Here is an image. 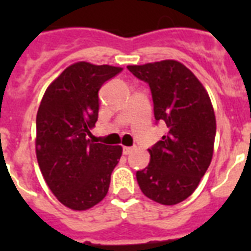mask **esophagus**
Segmentation results:
<instances>
[{"label":"esophagus","instance_id":"1","mask_svg":"<svg viewBox=\"0 0 251 251\" xmlns=\"http://www.w3.org/2000/svg\"><path fill=\"white\" fill-rule=\"evenodd\" d=\"M133 150V147H122V153H124V155H129V153H131Z\"/></svg>","mask_w":251,"mask_h":251}]
</instances>
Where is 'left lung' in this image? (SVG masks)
Instances as JSON below:
<instances>
[{"label": "left lung", "instance_id": "left-lung-1", "mask_svg": "<svg viewBox=\"0 0 251 251\" xmlns=\"http://www.w3.org/2000/svg\"><path fill=\"white\" fill-rule=\"evenodd\" d=\"M150 86L153 116L165 122L168 133L149 149L150 164L137 171L147 198L177 204L189 198L210 167L216 120L210 96L193 73L177 61L127 66Z\"/></svg>", "mask_w": 251, "mask_h": 251}]
</instances>
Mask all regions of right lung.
<instances>
[{
    "mask_svg": "<svg viewBox=\"0 0 251 251\" xmlns=\"http://www.w3.org/2000/svg\"><path fill=\"white\" fill-rule=\"evenodd\" d=\"M122 72L76 62L47 88L36 116V157L45 182L62 204L83 211L108 193L120 146L87 139L98 121L99 90Z\"/></svg>",
    "mask_w": 251,
    "mask_h": 251,
    "instance_id": "1",
    "label": "right lung"
}]
</instances>
